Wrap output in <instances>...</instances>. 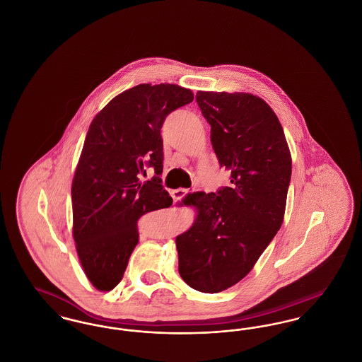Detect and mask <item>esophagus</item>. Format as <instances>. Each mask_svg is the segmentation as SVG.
<instances>
[{"instance_id":"34e87169","label":"esophagus","mask_w":362,"mask_h":362,"mask_svg":"<svg viewBox=\"0 0 362 362\" xmlns=\"http://www.w3.org/2000/svg\"><path fill=\"white\" fill-rule=\"evenodd\" d=\"M189 189H173V201L176 202V201H182L187 194H189Z\"/></svg>"}]
</instances>
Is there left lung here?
<instances>
[{
  "label": "left lung",
  "mask_w": 362,
  "mask_h": 362,
  "mask_svg": "<svg viewBox=\"0 0 362 362\" xmlns=\"http://www.w3.org/2000/svg\"><path fill=\"white\" fill-rule=\"evenodd\" d=\"M197 103L230 185L185 198L198 214L176 238L179 274L198 292L218 293L252 270L279 230L292 157L274 111L258 96L198 90Z\"/></svg>",
  "instance_id": "8db88e82"
}]
</instances>
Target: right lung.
<instances>
[{
  "label": "right lung",
  "mask_w": 362,
  "mask_h": 362,
  "mask_svg": "<svg viewBox=\"0 0 362 362\" xmlns=\"http://www.w3.org/2000/svg\"><path fill=\"white\" fill-rule=\"evenodd\" d=\"M189 89L139 84L114 98L89 126L73 183V238L84 273L108 292L121 282L138 244V220L173 205L161 185V126L191 103ZM156 176L144 182L146 168Z\"/></svg>",
  "instance_id": "obj_1"
}]
</instances>
